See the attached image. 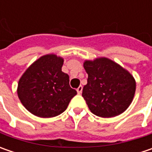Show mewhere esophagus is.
<instances>
[{
  "label": "esophagus",
  "mask_w": 152,
  "mask_h": 152,
  "mask_svg": "<svg viewBox=\"0 0 152 152\" xmlns=\"http://www.w3.org/2000/svg\"><path fill=\"white\" fill-rule=\"evenodd\" d=\"M82 91H83V87H82V85H80L79 88L77 89V92H78V94H81V93H82Z\"/></svg>",
  "instance_id": "obj_1"
}]
</instances>
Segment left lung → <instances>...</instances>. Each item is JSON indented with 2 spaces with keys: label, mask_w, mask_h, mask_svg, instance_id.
I'll return each instance as SVG.
<instances>
[{
  "label": "left lung",
  "mask_w": 152,
  "mask_h": 152,
  "mask_svg": "<svg viewBox=\"0 0 152 152\" xmlns=\"http://www.w3.org/2000/svg\"><path fill=\"white\" fill-rule=\"evenodd\" d=\"M88 73L82 96L92 113L113 118L125 112L134 96L136 82L131 73L107 57L84 62Z\"/></svg>",
  "instance_id": "obj_1"
}]
</instances>
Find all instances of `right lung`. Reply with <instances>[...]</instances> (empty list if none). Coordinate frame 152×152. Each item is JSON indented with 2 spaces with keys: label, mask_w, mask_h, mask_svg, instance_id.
I'll use <instances>...</instances> for the list:
<instances>
[{
  "label": "right lung",
  "mask_w": 152,
  "mask_h": 152,
  "mask_svg": "<svg viewBox=\"0 0 152 152\" xmlns=\"http://www.w3.org/2000/svg\"><path fill=\"white\" fill-rule=\"evenodd\" d=\"M63 58L42 56L28 67L18 85V96L27 110L39 118L62 113L77 91L69 85V76L61 71Z\"/></svg>",
  "instance_id": "obj_1"
}]
</instances>
